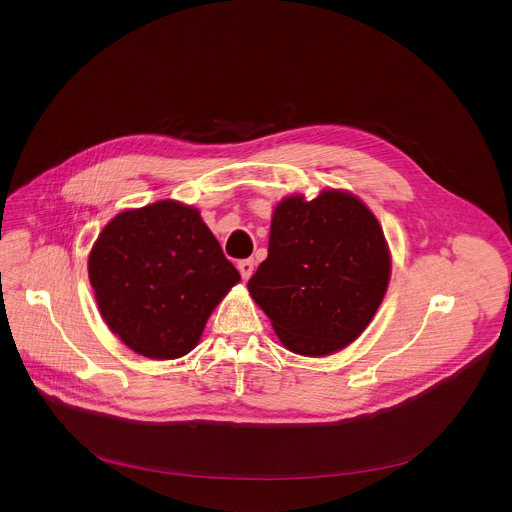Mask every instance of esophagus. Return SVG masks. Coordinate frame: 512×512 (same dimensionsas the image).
<instances>
[{
	"label": "esophagus",
	"instance_id": "1",
	"mask_svg": "<svg viewBox=\"0 0 512 512\" xmlns=\"http://www.w3.org/2000/svg\"><path fill=\"white\" fill-rule=\"evenodd\" d=\"M253 267H255L253 259H243V261H239V265H237V269H239V273H241V277H243L245 281L253 275Z\"/></svg>",
	"mask_w": 512,
	"mask_h": 512
}]
</instances>
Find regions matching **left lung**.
I'll use <instances>...</instances> for the list:
<instances>
[{
	"mask_svg": "<svg viewBox=\"0 0 512 512\" xmlns=\"http://www.w3.org/2000/svg\"><path fill=\"white\" fill-rule=\"evenodd\" d=\"M389 279L391 251L373 210L328 188L275 204L267 259L247 287L287 350L320 358L371 324Z\"/></svg>",
	"mask_w": 512,
	"mask_h": 512,
	"instance_id": "left-lung-1",
	"label": "left lung"
}]
</instances>
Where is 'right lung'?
<instances>
[{"mask_svg":"<svg viewBox=\"0 0 512 512\" xmlns=\"http://www.w3.org/2000/svg\"><path fill=\"white\" fill-rule=\"evenodd\" d=\"M89 281L109 330L154 360L188 354L239 271L198 208L158 200L113 216L89 253Z\"/></svg>","mask_w":512,"mask_h":512,"instance_id":"add662e5","label":"right lung"}]
</instances>
